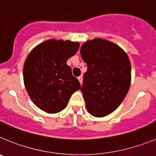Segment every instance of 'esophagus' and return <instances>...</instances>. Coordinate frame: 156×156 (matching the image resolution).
Masks as SVG:
<instances>
[{"instance_id":"1","label":"esophagus","mask_w":156,"mask_h":156,"mask_svg":"<svg viewBox=\"0 0 156 156\" xmlns=\"http://www.w3.org/2000/svg\"><path fill=\"white\" fill-rule=\"evenodd\" d=\"M78 80H79L80 83V84H82V83H83V76H80L78 77Z\"/></svg>"}]
</instances>
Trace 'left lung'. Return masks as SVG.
<instances>
[{"label": "left lung", "instance_id": "1", "mask_svg": "<svg viewBox=\"0 0 156 156\" xmlns=\"http://www.w3.org/2000/svg\"><path fill=\"white\" fill-rule=\"evenodd\" d=\"M80 54L87 65L81 87L87 109L93 116L108 115L119 107L129 90V57L120 47L101 38L86 41Z\"/></svg>", "mask_w": 156, "mask_h": 156}]
</instances>
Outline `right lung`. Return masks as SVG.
Masks as SVG:
<instances>
[{
    "mask_svg": "<svg viewBox=\"0 0 156 156\" xmlns=\"http://www.w3.org/2000/svg\"><path fill=\"white\" fill-rule=\"evenodd\" d=\"M80 48L79 42L50 39L30 52L23 66V80L32 101L48 113L64 109L79 80L66 62Z\"/></svg>",
    "mask_w": 156,
    "mask_h": 156,
    "instance_id": "right-lung-1",
    "label": "right lung"
}]
</instances>
